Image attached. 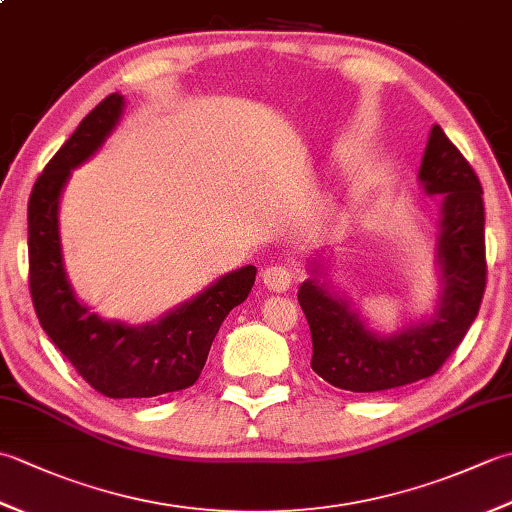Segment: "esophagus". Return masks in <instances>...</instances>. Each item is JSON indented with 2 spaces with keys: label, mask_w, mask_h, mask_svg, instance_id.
I'll return each mask as SVG.
<instances>
[{
  "label": "esophagus",
  "mask_w": 512,
  "mask_h": 512,
  "mask_svg": "<svg viewBox=\"0 0 512 512\" xmlns=\"http://www.w3.org/2000/svg\"><path fill=\"white\" fill-rule=\"evenodd\" d=\"M292 268L286 264H273L262 273V281L268 290L286 292L292 286Z\"/></svg>",
  "instance_id": "1"
}]
</instances>
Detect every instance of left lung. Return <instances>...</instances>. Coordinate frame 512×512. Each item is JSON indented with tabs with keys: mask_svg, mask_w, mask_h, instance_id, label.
<instances>
[{
	"mask_svg": "<svg viewBox=\"0 0 512 512\" xmlns=\"http://www.w3.org/2000/svg\"><path fill=\"white\" fill-rule=\"evenodd\" d=\"M427 193H442L438 259L442 299L431 323L391 339L365 330L343 299L314 279L303 281L299 303L312 334V369L345 391H385L429 378L447 363L469 332L486 288L482 184L460 149L433 125L420 165Z\"/></svg>",
	"mask_w": 512,
	"mask_h": 512,
	"instance_id": "8db88e82",
	"label": "left lung"
}]
</instances>
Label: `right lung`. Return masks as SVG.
<instances>
[{"mask_svg": "<svg viewBox=\"0 0 512 512\" xmlns=\"http://www.w3.org/2000/svg\"><path fill=\"white\" fill-rule=\"evenodd\" d=\"M121 112L123 96H105L50 158L32 187L28 286L41 328L85 383L107 398H154L191 387L200 378L217 330L226 314L248 297L257 268L233 270L193 301L143 328L103 321L74 299L61 262V189L70 169L103 145Z\"/></svg>", "mask_w": 512, "mask_h": 512, "instance_id": "right-lung-1", "label": "right lung"}]
</instances>
